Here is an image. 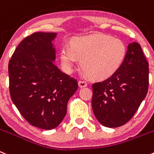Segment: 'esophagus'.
<instances>
[{"mask_svg":"<svg viewBox=\"0 0 154 154\" xmlns=\"http://www.w3.org/2000/svg\"><path fill=\"white\" fill-rule=\"evenodd\" d=\"M78 85L80 87H85L87 86V83L85 80H79Z\"/></svg>","mask_w":154,"mask_h":154,"instance_id":"esophagus-1","label":"esophagus"}]
</instances>
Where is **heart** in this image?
I'll use <instances>...</instances> for the list:
<instances>
[{"label": "heart", "instance_id": "b5f03b06", "mask_svg": "<svg viewBox=\"0 0 154 154\" xmlns=\"http://www.w3.org/2000/svg\"><path fill=\"white\" fill-rule=\"evenodd\" d=\"M126 47L122 40L104 34L78 37L71 45L61 49V61L67 72H71L80 60V66L95 80H105L116 74L124 61Z\"/></svg>", "mask_w": 154, "mask_h": 154}]
</instances>
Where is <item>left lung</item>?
Here are the masks:
<instances>
[{
  "instance_id": "1",
  "label": "left lung",
  "mask_w": 154,
  "mask_h": 154,
  "mask_svg": "<svg viewBox=\"0 0 154 154\" xmlns=\"http://www.w3.org/2000/svg\"><path fill=\"white\" fill-rule=\"evenodd\" d=\"M149 64L140 44L128 45L117 72L93 84L92 108L103 125L117 128L132 119L147 93Z\"/></svg>"
}]
</instances>
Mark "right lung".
Returning <instances> with one entry per match:
<instances>
[{
    "mask_svg": "<svg viewBox=\"0 0 154 154\" xmlns=\"http://www.w3.org/2000/svg\"><path fill=\"white\" fill-rule=\"evenodd\" d=\"M56 35L39 32L26 37L8 64L13 103L30 125L45 130L62 122L67 102L78 88L77 80L61 72L53 62Z\"/></svg>",
    "mask_w": 154,
    "mask_h": 154,
    "instance_id": "obj_1",
    "label": "right lung"
}]
</instances>
